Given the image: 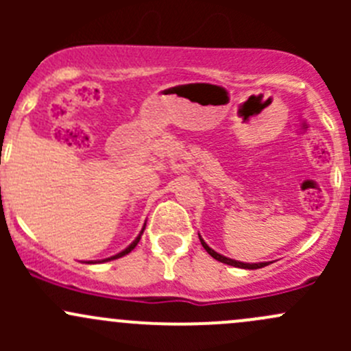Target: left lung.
I'll return each instance as SVG.
<instances>
[{
    "label": "left lung",
    "mask_w": 351,
    "mask_h": 351,
    "mask_svg": "<svg viewBox=\"0 0 351 351\" xmlns=\"http://www.w3.org/2000/svg\"><path fill=\"white\" fill-rule=\"evenodd\" d=\"M198 238H200V243H202V246H204V250L207 251V253L210 254L212 258H215L217 261H221V263L231 265V267H236V268H244V270H256V268H263V267H267V265L274 263V261H261V263H244V261L232 260V258H228V256H224V254H221V253H217V251L212 250V247L208 246V244L205 243L204 239H202L200 234H198Z\"/></svg>",
    "instance_id": "1"
}]
</instances>
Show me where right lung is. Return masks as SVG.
<instances>
[{"label":"right lung","mask_w":351,"mask_h":351,"mask_svg":"<svg viewBox=\"0 0 351 351\" xmlns=\"http://www.w3.org/2000/svg\"><path fill=\"white\" fill-rule=\"evenodd\" d=\"M144 228H146V224H144ZM144 228L141 229V232H139V236H137L136 239H134L132 243L129 244V246L125 247V250H122L120 251V253H117V254H113V256H110V258H104V260H91V261H84V263H105V261H112V260H117V258H122V256H125V254H129L130 251L134 250V247L137 246V243H139V239H141V236H143V232H144Z\"/></svg>","instance_id":"add662e5"}]
</instances>
